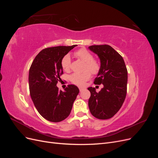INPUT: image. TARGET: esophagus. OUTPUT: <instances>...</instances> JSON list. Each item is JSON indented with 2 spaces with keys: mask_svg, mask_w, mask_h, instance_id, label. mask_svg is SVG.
I'll list each match as a JSON object with an SVG mask.
<instances>
[{
  "mask_svg": "<svg viewBox=\"0 0 158 158\" xmlns=\"http://www.w3.org/2000/svg\"><path fill=\"white\" fill-rule=\"evenodd\" d=\"M84 89V88H82V87H80V88H79V89H80V92H82V91Z\"/></svg>",
  "mask_w": 158,
  "mask_h": 158,
  "instance_id": "34e87169",
  "label": "esophagus"
}]
</instances>
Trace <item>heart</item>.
Listing matches in <instances>:
<instances>
[{"instance_id":"obj_1","label":"heart","mask_w":158,"mask_h":158,"mask_svg":"<svg viewBox=\"0 0 158 158\" xmlns=\"http://www.w3.org/2000/svg\"><path fill=\"white\" fill-rule=\"evenodd\" d=\"M74 55L80 60L85 63L84 66V71L82 73H74L70 76V80L73 84L82 85L87 81L91 76V73L96 74L100 70V64L99 62L94 59L92 53L84 48L80 49L74 52ZM61 66L65 71H69L71 66V59L69 54L65 55L61 60ZM90 72H89V70Z\"/></svg>"}]
</instances>
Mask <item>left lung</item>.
I'll list each match as a JSON object with an SVG mask.
<instances>
[{"label":"left lung","instance_id":"obj_1","mask_svg":"<svg viewBox=\"0 0 158 158\" xmlns=\"http://www.w3.org/2000/svg\"><path fill=\"white\" fill-rule=\"evenodd\" d=\"M89 49L98 55L101 63L94 82L103 85L99 92L95 88H88L91 93L88 101L89 111L95 118L108 119L118 111L125 99L127 69L122 56L110 45H92Z\"/></svg>","mask_w":158,"mask_h":158}]
</instances>
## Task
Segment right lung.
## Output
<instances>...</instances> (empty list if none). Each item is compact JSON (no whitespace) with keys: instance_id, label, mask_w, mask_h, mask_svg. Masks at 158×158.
<instances>
[{"instance_id":"right-lung-1","label":"right lung","mask_w":158,"mask_h":158,"mask_svg":"<svg viewBox=\"0 0 158 158\" xmlns=\"http://www.w3.org/2000/svg\"><path fill=\"white\" fill-rule=\"evenodd\" d=\"M72 46L48 47L35 56L29 71V88L32 101L41 115L51 122H60L70 114L73 103L79 93L75 85H68L64 91L56 87L63 57L73 49Z\"/></svg>"}]
</instances>
